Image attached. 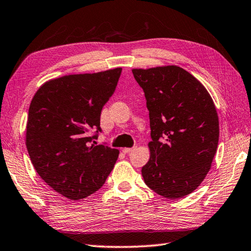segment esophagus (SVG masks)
<instances>
[{
	"label": "esophagus",
	"mask_w": 251,
	"mask_h": 251,
	"mask_svg": "<svg viewBox=\"0 0 251 251\" xmlns=\"http://www.w3.org/2000/svg\"><path fill=\"white\" fill-rule=\"evenodd\" d=\"M135 149H136L135 146H134V148H125L124 150H122V152L126 153V154H127V153H131V152H133V151H134Z\"/></svg>",
	"instance_id": "obj_1"
}]
</instances>
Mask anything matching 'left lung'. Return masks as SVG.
Returning a JSON list of instances; mask_svg holds the SVG:
<instances>
[{
	"mask_svg": "<svg viewBox=\"0 0 251 251\" xmlns=\"http://www.w3.org/2000/svg\"><path fill=\"white\" fill-rule=\"evenodd\" d=\"M150 111V160L145 183L168 199H180L200 186L219 144V116L202 83L177 65L133 69Z\"/></svg>",
	"mask_w": 251,
	"mask_h": 251,
	"instance_id": "1",
	"label": "left lung"
}]
</instances>
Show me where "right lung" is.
Segmentation results:
<instances>
[{"label":"right lung","mask_w":251,"mask_h":251,"mask_svg":"<svg viewBox=\"0 0 251 251\" xmlns=\"http://www.w3.org/2000/svg\"><path fill=\"white\" fill-rule=\"evenodd\" d=\"M121 68L69 74L44 83L31 99L26 146L38 175L61 196L76 201L96 192L119 151L97 145L87 131H100V113L115 92Z\"/></svg>","instance_id":"add662e5"}]
</instances>
